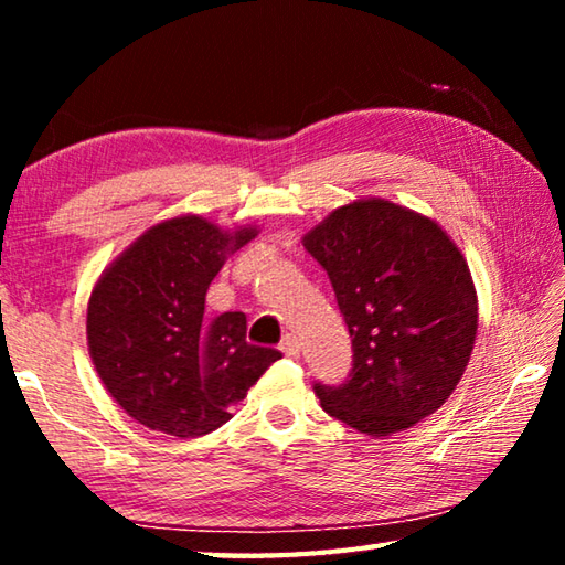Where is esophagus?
Instances as JSON below:
<instances>
[{"mask_svg": "<svg viewBox=\"0 0 565 565\" xmlns=\"http://www.w3.org/2000/svg\"><path fill=\"white\" fill-rule=\"evenodd\" d=\"M281 351H284V356H291V359L299 356V351H301L299 339H296L294 333H286L284 341H281Z\"/></svg>", "mask_w": 565, "mask_h": 565, "instance_id": "1", "label": "esophagus"}]
</instances>
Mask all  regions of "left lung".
<instances>
[{
	"mask_svg": "<svg viewBox=\"0 0 565 565\" xmlns=\"http://www.w3.org/2000/svg\"><path fill=\"white\" fill-rule=\"evenodd\" d=\"M303 246L329 274L353 347L347 384L313 386L321 408L374 438L441 408L478 329L476 286L454 238L434 218L369 196L333 209Z\"/></svg>",
	"mask_w": 565,
	"mask_h": 565,
	"instance_id": "obj_1",
	"label": "left lung"
}]
</instances>
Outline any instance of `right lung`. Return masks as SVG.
Masks as SVG:
<instances>
[{
  "instance_id": "right-lung-1",
  "label": "right lung",
  "mask_w": 565,
  "mask_h": 565,
  "mask_svg": "<svg viewBox=\"0 0 565 565\" xmlns=\"http://www.w3.org/2000/svg\"><path fill=\"white\" fill-rule=\"evenodd\" d=\"M259 234L184 214L147 228L94 284L87 343L111 398L137 424L196 438L226 424L281 353L246 341V317L204 321L209 284Z\"/></svg>"
}]
</instances>
